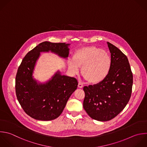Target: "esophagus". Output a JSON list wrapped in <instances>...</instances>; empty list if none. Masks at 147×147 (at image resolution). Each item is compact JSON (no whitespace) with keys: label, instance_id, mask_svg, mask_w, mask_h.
<instances>
[{"label":"esophagus","instance_id":"esophagus-1","mask_svg":"<svg viewBox=\"0 0 147 147\" xmlns=\"http://www.w3.org/2000/svg\"><path fill=\"white\" fill-rule=\"evenodd\" d=\"M78 87H79V88H83V84H82L80 82H79V83H78Z\"/></svg>","mask_w":147,"mask_h":147}]
</instances>
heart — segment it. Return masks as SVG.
Returning a JSON list of instances; mask_svg holds the SVG:
<instances>
[{"mask_svg":"<svg viewBox=\"0 0 147 147\" xmlns=\"http://www.w3.org/2000/svg\"><path fill=\"white\" fill-rule=\"evenodd\" d=\"M68 68L74 74L82 67L83 76L91 83L98 84L109 75L111 67V58L106 51L95 46L82 48L76 51L74 59L68 62Z\"/></svg>","mask_w":147,"mask_h":147,"instance_id":"1","label":"heart"}]
</instances>
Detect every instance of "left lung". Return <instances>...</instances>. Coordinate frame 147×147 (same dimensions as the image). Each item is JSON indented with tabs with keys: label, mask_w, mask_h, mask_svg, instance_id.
Returning <instances> with one entry per match:
<instances>
[{
	"label": "left lung",
	"mask_w": 147,
	"mask_h": 147,
	"mask_svg": "<svg viewBox=\"0 0 147 147\" xmlns=\"http://www.w3.org/2000/svg\"><path fill=\"white\" fill-rule=\"evenodd\" d=\"M111 58L110 72L102 82L84 86L83 108L88 115L99 121H109L126 106L133 85V74L127 57L107 42Z\"/></svg>",
	"instance_id": "left-lung-1"
}]
</instances>
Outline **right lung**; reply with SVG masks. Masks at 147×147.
Returning <instances> with one entry per match:
<instances>
[{
    "instance_id": "right-lung-1",
    "label": "right lung",
    "mask_w": 147,
    "mask_h": 147,
    "mask_svg": "<svg viewBox=\"0 0 147 147\" xmlns=\"http://www.w3.org/2000/svg\"><path fill=\"white\" fill-rule=\"evenodd\" d=\"M69 45V44L45 41L29 52L22 60L16 78V95L25 112L32 118L41 121L57 118L76 90L77 80L62 75L59 71L45 83L38 82L33 76L40 53L51 52L67 59Z\"/></svg>"
}]
</instances>
